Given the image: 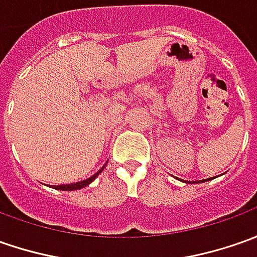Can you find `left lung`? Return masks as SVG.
Instances as JSON below:
<instances>
[{"instance_id": "left-lung-1", "label": "left lung", "mask_w": 257, "mask_h": 257, "mask_svg": "<svg viewBox=\"0 0 257 257\" xmlns=\"http://www.w3.org/2000/svg\"><path fill=\"white\" fill-rule=\"evenodd\" d=\"M202 182H203V181H202Z\"/></svg>"}]
</instances>
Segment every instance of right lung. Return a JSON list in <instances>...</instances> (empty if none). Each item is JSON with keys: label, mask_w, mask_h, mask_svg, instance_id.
Masks as SVG:
<instances>
[{"label": "right lung", "mask_w": 257, "mask_h": 257, "mask_svg": "<svg viewBox=\"0 0 257 257\" xmlns=\"http://www.w3.org/2000/svg\"><path fill=\"white\" fill-rule=\"evenodd\" d=\"M105 168V165L102 166V169ZM101 171H98V172L95 173V175H92L91 178H88V179H85V181H81V182H76V183H68V185H57V186H54L55 189H59V190H75V189H81V188H85V186H88L91 182L99 175V173L102 172Z\"/></svg>", "instance_id": "1"}]
</instances>
